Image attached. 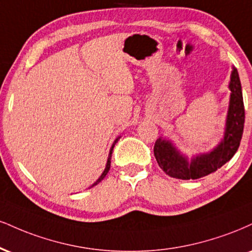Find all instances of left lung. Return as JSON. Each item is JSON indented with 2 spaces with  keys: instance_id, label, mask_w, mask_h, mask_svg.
Wrapping results in <instances>:
<instances>
[{
  "instance_id": "8db88e82",
  "label": "left lung",
  "mask_w": 252,
  "mask_h": 252,
  "mask_svg": "<svg viewBox=\"0 0 252 252\" xmlns=\"http://www.w3.org/2000/svg\"><path fill=\"white\" fill-rule=\"evenodd\" d=\"M229 89L231 93L224 134L214 149L188 158L170 139L162 136L157 138L154 154L160 169L166 175L178 180H198L213 174L232 158L241 143L245 118L242 86L235 66H232Z\"/></svg>"
}]
</instances>
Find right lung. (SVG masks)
<instances>
[{"label": "right lung", "instance_id": "right-lung-1", "mask_svg": "<svg viewBox=\"0 0 252 252\" xmlns=\"http://www.w3.org/2000/svg\"><path fill=\"white\" fill-rule=\"evenodd\" d=\"M118 139H120V137H117L116 139H115L114 141V143H113V145H111V148H110V151H109V156H108V160H107V165H105V169H104V171L102 172V175L99 176L98 177V180H97L95 183L93 184L92 187L90 188H93V187H95V186H97V184L99 183V182L101 181H103V178L105 177V176H107V174L109 172V170H110V163H111V154H113V149H114V147H115V144H116V142L118 141Z\"/></svg>", "mask_w": 252, "mask_h": 252}]
</instances>
